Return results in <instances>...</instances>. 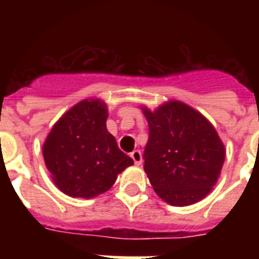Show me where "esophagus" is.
I'll use <instances>...</instances> for the list:
<instances>
[{
  "instance_id": "34e87169",
  "label": "esophagus",
  "mask_w": 259,
  "mask_h": 259,
  "mask_svg": "<svg viewBox=\"0 0 259 259\" xmlns=\"http://www.w3.org/2000/svg\"><path fill=\"white\" fill-rule=\"evenodd\" d=\"M130 157L133 158V161L136 165H141L142 164V154L140 150H137V149L133 150V152L130 153Z\"/></svg>"
}]
</instances>
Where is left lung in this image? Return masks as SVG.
Here are the masks:
<instances>
[{
  "mask_svg": "<svg viewBox=\"0 0 259 259\" xmlns=\"http://www.w3.org/2000/svg\"><path fill=\"white\" fill-rule=\"evenodd\" d=\"M141 110L149 126L144 169L154 192L177 207L204 199L221 176L226 156L212 123L180 101Z\"/></svg>",
  "mask_w": 259,
  "mask_h": 259,
  "instance_id": "obj_1",
  "label": "left lung"
}]
</instances>
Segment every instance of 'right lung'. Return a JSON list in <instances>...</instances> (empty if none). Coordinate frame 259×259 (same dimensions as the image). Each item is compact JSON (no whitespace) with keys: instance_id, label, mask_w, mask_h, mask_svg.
Wrapping results in <instances>:
<instances>
[{"instance_id":"add662e5","label":"right lung","mask_w":259,"mask_h":259,"mask_svg":"<svg viewBox=\"0 0 259 259\" xmlns=\"http://www.w3.org/2000/svg\"><path fill=\"white\" fill-rule=\"evenodd\" d=\"M107 106L99 98L83 99L59 118L42 145L54 184L71 197L91 199L109 191L133 160L109 133Z\"/></svg>"}]
</instances>
